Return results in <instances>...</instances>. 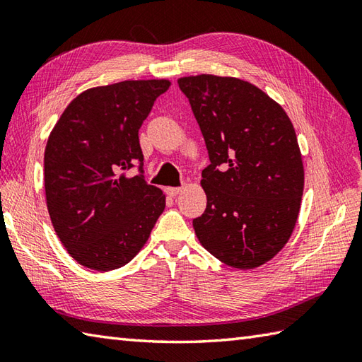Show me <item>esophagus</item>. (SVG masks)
<instances>
[{"label":"esophagus","instance_id":"esophagus-1","mask_svg":"<svg viewBox=\"0 0 362 362\" xmlns=\"http://www.w3.org/2000/svg\"><path fill=\"white\" fill-rule=\"evenodd\" d=\"M182 191V188L180 187H169V188H166V193H168V196H171V197H174V196H177Z\"/></svg>","mask_w":362,"mask_h":362}]
</instances>
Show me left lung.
I'll list each match as a JSON object with an SVG mask.
<instances>
[{"label":"left lung","instance_id":"1","mask_svg":"<svg viewBox=\"0 0 362 362\" xmlns=\"http://www.w3.org/2000/svg\"><path fill=\"white\" fill-rule=\"evenodd\" d=\"M204 135L210 165L199 241L222 263L253 269L274 258L296 227L303 163L294 126L263 90L213 74L177 81Z\"/></svg>","mask_w":362,"mask_h":362}]
</instances>
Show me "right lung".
<instances>
[{
  "label": "right lung",
  "mask_w": 362,
  "mask_h": 362,
  "mask_svg": "<svg viewBox=\"0 0 362 362\" xmlns=\"http://www.w3.org/2000/svg\"><path fill=\"white\" fill-rule=\"evenodd\" d=\"M171 82L124 81L83 91L66 107L45 149V193L68 253L93 271L127 264L165 210L143 175L140 130ZM139 166L140 175L125 171Z\"/></svg>",
  "instance_id": "add662e5"
}]
</instances>
